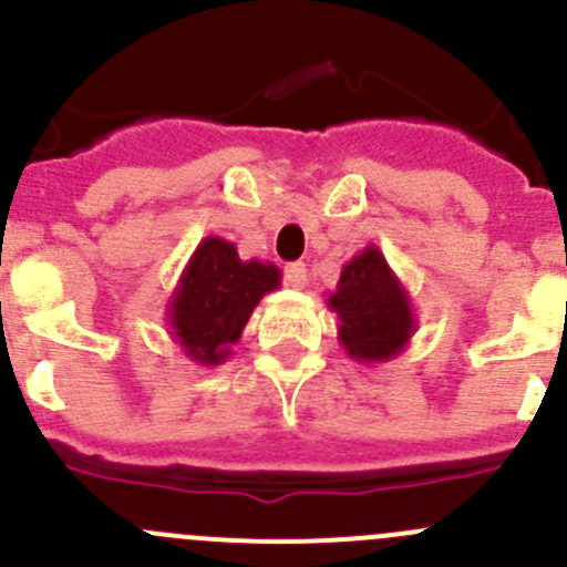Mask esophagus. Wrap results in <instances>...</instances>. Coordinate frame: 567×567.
I'll return each mask as SVG.
<instances>
[{"instance_id":"esophagus-1","label":"esophagus","mask_w":567,"mask_h":567,"mask_svg":"<svg viewBox=\"0 0 567 567\" xmlns=\"http://www.w3.org/2000/svg\"><path fill=\"white\" fill-rule=\"evenodd\" d=\"M285 285L288 288H305L307 285V266L305 262H290V266H285Z\"/></svg>"}]
</instances>
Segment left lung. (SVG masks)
<instances>
[{"instance_id": "1", "label": "left lung", "mask_w": 567, "mask_h": 567, "mask_svg": "<svg viewBox=\"0 0 567 567\" xmlns=\"http://www.w3.org/2000/svg\"><path fill=\"white\" fill-rule=\"evenodd\" d=\"M327 307L338 312L340 346L362 365L399 357L417 329L404 285L373 244L340 268L338 288L327 296Z\"/></svg>"}]
</instances>
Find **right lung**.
Here are the masks:
<instances>
[{
	"label": "right lung",
	"instance_id": "right-lung-1",
	"mask_svg": "<svg viewBox=\"0 0 567 567\" xmlns=\"http://www.w3.org/2000/svg\"><path fill=\"white\" fill-rule=\"evenodd\" d=\"M279 285L282 271L274 262L240 260L238 246L207 235L168 299V334L199 365H221L262 296Z\"/></svg>",
	"mask_w": 567,
	"mask_h": 567
}]
</instances>
